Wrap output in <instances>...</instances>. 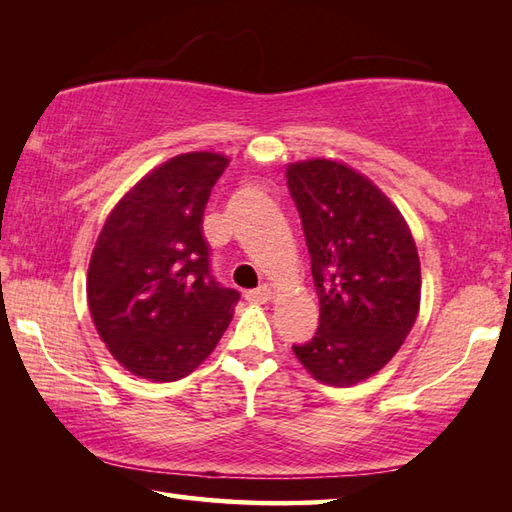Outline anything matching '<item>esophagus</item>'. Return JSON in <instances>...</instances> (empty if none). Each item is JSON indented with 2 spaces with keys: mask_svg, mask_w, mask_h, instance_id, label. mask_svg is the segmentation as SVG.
I'll list each match as a JSON object with an SVG mask.
<instances>
[{
  "mask_svg": "<svg viewBox=\"0 0 512 512\" xmlns=\"http://www.w3.org/2000/svg\"><path fill=\"white\" fill-rule=\"evenodd\" d=\"M270 295H273V292H270L268 286H259L255 290H248L246 292V301H250V303H266L270 299Z\"/></svg>",
  "mask_w": 512,
  "mask_h": 512,
  "instance_id": "esophagus-1",
  "label": "esophagus"
}]
</instances>
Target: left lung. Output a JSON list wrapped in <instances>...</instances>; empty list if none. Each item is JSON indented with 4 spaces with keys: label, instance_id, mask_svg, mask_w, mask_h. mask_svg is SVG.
Here are the masks:
<instances>
[{
    "label": "left lung",
    "instance_id": "1",
    "mask_svg": "<svg viewBox=\"0 0 512 512\" xmlns=\"http://www.w3.org/2000/svg\"><path fill=\"white\" fill-rule=\"evenodd\" d=\"M288 189L319 295V328L292 352L321 383L350 387L383 369L420 310V259L405 217L336 160L288 165Z\"/></svg>",
    "mask_w": 512,
    "mask_h": 512
}]
</instances>
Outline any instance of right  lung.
Returning <instances> with one entry per match:
<instances>
[{"label":"right lung","instance_id":"right-lung-1","mask_svg":"<svg viewBox=\"0 0 512 512\" xmlns=\"http://www.w3.org/2000/svg\"><path fill=\"white\" fill-rule=\"evenodd\" d=\"M228 158L167 160L105 220L88 270V303L107 350L154 383L189 376L222 339L239 292L211 275L204 206Z\"/></svg>","mask_w":512,"mask_h":512}]
</instances>
